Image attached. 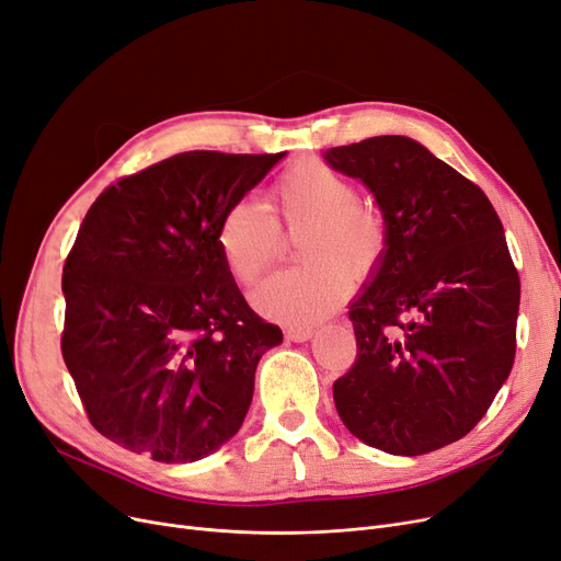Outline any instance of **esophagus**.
<instances>
[{
    "mask_svg": "<svg viewBox=\"0 0 561 561\" xmlns=\"http://www.w3.org/2000/svg\"><path fill=\"white\" fill-rule=\"evenodd\" d=\"M286 336H288L290 341H307V339L313 336V328H311V325H290V328L286 330Z\"/></svg>",
    "mask_w": 561,
    "mask_h": 561,
    "instance_id": "1",
    "label": "esophagus"
}]
</instances>
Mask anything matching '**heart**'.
Segmentation results:
<instances>
[{
    "instance_id": "heart-1",
    "label": "heart",
    "mask_w": 561,
    "mask_h": 561,
    "mask_svg": "<svg viewBox=\"0 0 561 561\" xmlns=\"http://www.w3.org/2000/svg\"><path fill=\"white\" fill-rule=\"evenodd\" d=\"M298 238L302 265L267 277L254 290L261 313L290 325L325 319L351 290V278L371 277L389 248L385 213L359 199V187L321 160H300L277 176L265 208L254 202L231 204L217 225V250L231 277L252 286L284 248Z\"/></svg>"
}]
</instances>
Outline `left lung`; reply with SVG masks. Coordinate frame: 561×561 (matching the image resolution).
I'll use <instances>...</instances> for the list:
<instances>
[{
    "mask_svg": "<svg viewBox=\"0 0 561 561\" xmlns=\"http://www.w3.org/2000/svg\"><path fill=\"white\" fill-rule=\"evenodd\" d=\"M389 222L374 282L351 305L357 357L334 380L341 422L376 449L420 456L468 435L516 357L520 277L483 190L415 139L334 146Z\"/></svg>",
    "mask_w": 561,
    "mask_h": 561,
    "instance_id": "left-lung-1",
    "label": "left lung"
}]
</instances>
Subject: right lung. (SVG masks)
Wrapping results in <instances>:
<instances>
[{"instance_id":"1","label":"right lung","mask_w":561,"mask_h":561,"mask_svg":"<svg viewBox=\"0 0 561 561\" xmlns=\"http://www.w3.org/2000/svg\"><path fill=\"white\" fill-rule=\"evenodd\" d=\"M284 156L179 153L91 204L64 263L61 355L107 440L192 462L238 433L282 330L242 298L215 233Z\"/></svg>"}]
</instances>
